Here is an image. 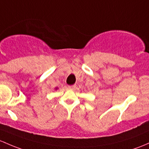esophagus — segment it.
<instances>
[{
	"label": "esophagus",
	"instance_id": "34e87169",
	"mask_svg": "<svg viewBox=\"0 0 149 149\" xmlns=\"http://www.w3.org/2000/svg\"><path fill=\"white\" fill-rule=\"evenodd\" d=\"M76 87V85H73V86H68V88H70V89H74Z\"/></svg>",
	"mask_w": 149,
	"mask_h": 149
}]
</instances>
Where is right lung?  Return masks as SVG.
Returning <instances> with one entry per match:
<instances>
[{"label": "right lung", "instance_id": "1", "mask_svg": "<svg viewBox=\"0 0 149 149\" xmlns=\"http://www.w3.org/2000/svg\"><path fill=\"white\" fill-rule=\"evenodd\" d=\"M57 89H58V88H56V90H57Z\"/></svg>", "mask_w": 149, "mask_h": 149}]
</instances>
